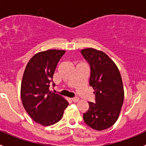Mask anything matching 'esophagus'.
<instances>
[{"label": "esophagus", "instance_id": "34e87169", "mask_svg": "<svg viewBox=\"0 0 146 146\" xmlns=\"http://www.w3.org/2000/svg\"><path fill=\"white\" fill-rule=\"evenodd\" d=\"M71 100L73 102H78L79 100V99L78 98H73L71 99Z\"/></svg>", "mask_w": 146, "mask_h": 146}]
</instances>
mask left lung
Masks as SVG:
<instances>
[{"mask_svg":"<svg viewBox=\"0 0 146 146\" xmlns=\"http://www.w3.org/2000/svg\"><path fill=\"white\" fill-rule=\"evenodd\" d=\"M80 53L90 65L89 84L95 95V102H88L84 121L95 130H104L117 121L121 110L124 98L121 76L114 61L103 51L88 48Z\"/></svg>","mask_w":146,"mask_h":146,"instance_id":"obj_1","label":"left lung"}]
</instances>
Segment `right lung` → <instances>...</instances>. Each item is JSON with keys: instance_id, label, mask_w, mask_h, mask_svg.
Listing matches in <instances>:
<instances>
[{"instance_id": "add662e5", "label": "right lung", "mask_w": 146, "mask_h": 146, "mask_svg": "<svg viewBox=\"0 0 146 146\" xmlns=\"http://www.w3.org/2000/svg\"><path fill=\"white\" fill-rule=\"evenodd\" d=\"M65 52L49 49L37 53L29 60L23 74L20 93L23 107L31 118L43 126L59 121L68 105L64 98L48 90L54 70Z\"/></svg>"}]
</instances>
